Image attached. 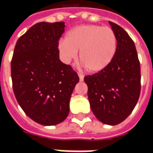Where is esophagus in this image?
Returning <instances> with one entry per match:
<instances>
[{
	"label": "esophagus",
	"instance_id": "34e87169",
	"mask_svg": "<svg viewBox=\"0 0 153 153\" xmlns=\"http://www.w3.org/2000/svg\"><path fill=\"white\" fill-rule=\"evenodd\" d=\"M78 76H79V79L80 81H83V78H84V76L82 73H78Z\"/></svg>",
	"mask_w": 153,
	"mask_h": 153
}]
</instances>
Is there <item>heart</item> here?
<instances>
[{
  "label": "heart",
  "mask_w": 153,
  "mask_h": 153,
  "mask_svg": "<svg viewBox=\"0 0 153 153\" xmlns=\"http://www.w3.org/2000/svg\"><path fill=\"white\" fill-rule=\"evenodd\" d=\"M117 40L111 28L96 25L75 27L59 44L61 59L65 63L75 59L79 52V60L89 73L104 71L113 60Z\"/></svg>",
  "instance_id": "obj_1"
}]
</instances>
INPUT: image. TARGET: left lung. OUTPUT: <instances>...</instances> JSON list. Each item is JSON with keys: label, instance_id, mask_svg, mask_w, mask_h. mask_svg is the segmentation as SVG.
<instances>
[{"label": "left lung", "instance_id": "left-lung-1", "mask_svg": "<svg viewBox=\"0 0 153 153\" xmlns=\"http://www.w3.org/2000/svg\"><path fill=\"white\" fill-rule=\"evenodd\" d=\"M117 40L113 60L104 71L88 75L90 107L99 121L116 125L132 112L140 94V65L135 45L128 33L113 22H109Z\"/></svg>", "mask_w": 153, "mask_h": 153}]
</instances>
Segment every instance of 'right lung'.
I'll list each match as a JSON object with an SVG mask.
<instances>
[{
	"mask_svg": "<svg viewBox=\"0 0 153 153\" xmlns=\"http://www.w3.org/2000/svg\"><path fill=\"white\" fill-rule=\"evenodd\" d=\"M64 31V22L34 25L17 41L11 61L17 101L30 118L47 126L67 117L79 82L72 67L59 59L58 46Z\"/></svg>",
	"mask_w": 153,
	"mask_h": 153,
	"instance_id": "1",
	"label": "right lung"
}]
</instances>
